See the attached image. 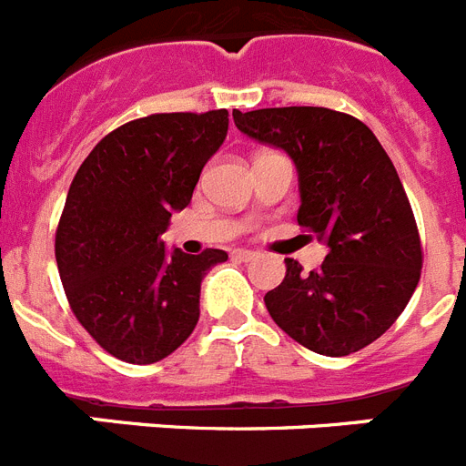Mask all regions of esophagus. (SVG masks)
I'll list each match as a JSON object with an SVG mask.
<instances>
[{"instance_id": "obj_1", "label": "esophagus", "mask_w": 466, "mask_h": 466, "mask_svg": "<svg viewBox=\"0 0 466 466\" xmlns=\"http://www.w3.org/2000/svg\"><path fill=\"white\" fill-rule=\"evenodd\" d=\"M234 258H238V260H244V262H250V260H256L258 258V253L256 250H246V248H237L232 253Z\"/></svg>"}]
</instances>
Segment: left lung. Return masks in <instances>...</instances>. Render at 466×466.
I'll return each instance as SVG.
<instances>
[{"mask_svg":"<svg viewBox=\"0 0 466 466\" xmlns=\"http://www.w3.org/2000/svg\"><path fill=\"white\" fill-rule=\"evenodd\" d=\"M241 133L283 149L298 168V225L326 244L321 269L286 277L265 295L269 317L295 342L347 356L375 342L406 309L422 246L394 164L375 133L329 107L232 112Z\"/></svg>","mask_w":466,"mask_h":466,"instance_id":"obj_1","label":"left lung"}]
</instances>
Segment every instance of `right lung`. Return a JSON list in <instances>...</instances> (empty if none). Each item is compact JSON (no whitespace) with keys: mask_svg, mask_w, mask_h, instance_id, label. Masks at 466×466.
<instances>
[{"mask_svg":"<svg viewBox=\"0 0 466 466\" xmlns=\"http://www.w3.org/2000/svg\"><path fill=\"white\" fill-rule=\"evenodd\" d=\"M228 110L171 112L107 133L79 166L56 232L75 317L127 363L166 359L199 321L201 281L228 253L168 250L161 234L228 137Z\"/></svg>","mask_w":466,"mask_h":466,"instance_id":"right-lung-1","label":"right lung"}]
</instances>
